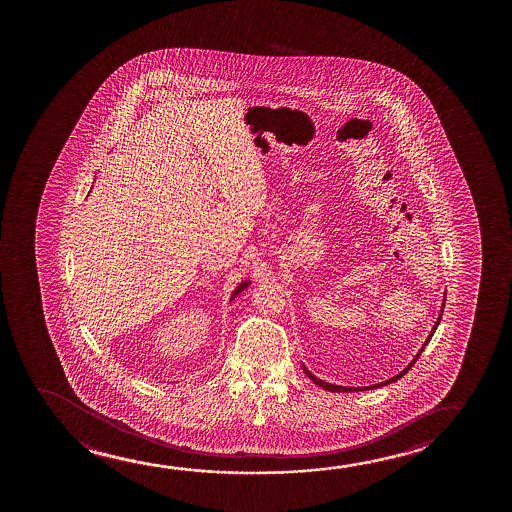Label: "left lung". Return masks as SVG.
Segmentation results:
<instances>
[{
	"mask_svg": "<svg viewBox=\"0 0 512 512\" xmlns=\"http://www.w3.org/2000/svg\"><path fill=\"white\" fill-rule=\"evenodd\" d=\"M442 311H444V308H442ZM441 318L442 313L441 315H439V318H437V322H435L434 329H432V334H430V337L434 336L435 329H437V325H439V322H441ZM430 337H428L427 343L428 341H430ZM427 343L423 344V348H421V350L418 351V355H416V357L413 358V362L407 365L404 371L399 372L397 376H393L392 379H388V381H385V383H381V385L372 386V388H379V386L388 385V383H392V381H397V379L402 378V376H404V374H406V372L409 371V369H411V367H413L414 364H416V360H418V357H420L421 351L425 350V346H427ZM304 372L308 374L309 379H311L313 383H316V385L318 386H322V388H325V390H329V392H358V390H369V388H365V386L364 388H348V386L330 385V383H325V381H322V379H318L316 378V376H313V374H311V372H309L308 369H306V367H304Z\"/></svg>",
	"mask_w": 512,
	"mask_h": 512,
	"instance_id": "obj_1",
	"label": "left lung"
}]
</instances>
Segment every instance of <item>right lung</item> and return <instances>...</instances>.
<instances>
[{"instance_id": "right-lung-1", "label": "right lung", "mask_w": 512, "mask_h": 512, "mask_svg": "<svg viewBox=\"0 0 512 512\" xmlns=\"http://www.w3.org/2000/svg\"><path fill=\"white\" fill-rule=\"evenodd\" d=\"M246 287H248V281H243V283H241V285H239V287L234 290L232 297H236V295H238L241 290H245Z\"/></svg>"}]
</instances>
